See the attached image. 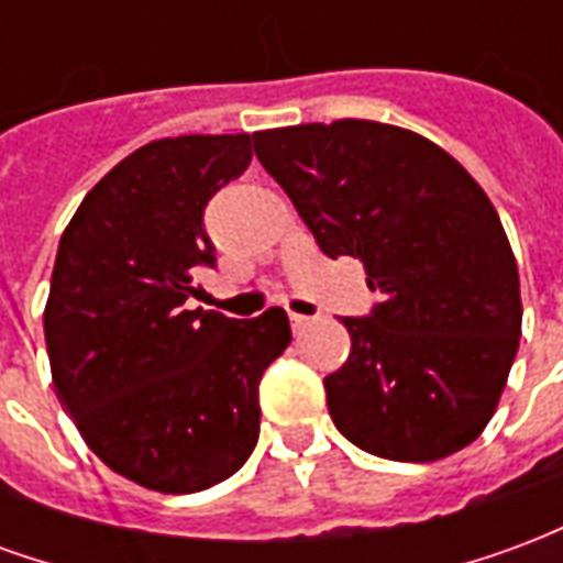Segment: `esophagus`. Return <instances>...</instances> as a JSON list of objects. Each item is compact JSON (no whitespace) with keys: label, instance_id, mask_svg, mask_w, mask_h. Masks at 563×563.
I'll return each instance as SVG.
<instances>
[{"label":"esophagus","instance_id":"obj_1","mask_svg":"<svg viewBox=\"0 0 563 563\" xmlns=\"http://www.w3.org/2000/svg\"><path fill=\"white\" fill-rule=\"evenodd\" d=\"M289 322H292V331H298V334H301V331H305L307 325L313 322V317H305V313H289Z\"/></svg>","mask_w":563,"mask_h":563}]
</instances>
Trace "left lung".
Returning a JSON list of instances; mask_svg holds the SVG:
<instances>
[{
    "instance_id": "1",
    "label": "left lung",
    "mask_w": 563,
    "mask_h": 563,
    "mask_svg": "<svg viewBox=\"0 0 563 563\" xmlns=\"http://www.w3.org/2000/svg\"><path fill=\"white\" fill-rule=\"evenodd\" d=\"M325 256L365 262L379 301L343 317L350 358L325 377L350 443L437 461L483 434L521 338L519 268L483 186L407 129L338 120L253 135Z\"/></svg>"
}]
</instances>
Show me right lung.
Wrapping results in <instances>:
<instances>
[{
	"label": "right lung",
	"instance_id": "obj_1",
	"mask_svg": "<svg viewBox=\"0 0 563 563\" xmlns=\"http://www.w3.org/2000/svg\"><path fill=\"white\" fill-rule=\"evenodd\" d=\"M250 159V135L144 144L92 186L56 250L44 307L56 398L111 471L165 495L244 467L258 379L292 341L280 307L186 310L196 271L217 265L205 208Z\"/></svg>",
	"mask_w": 563,
	"mask_h": 563
}]
</instances>
